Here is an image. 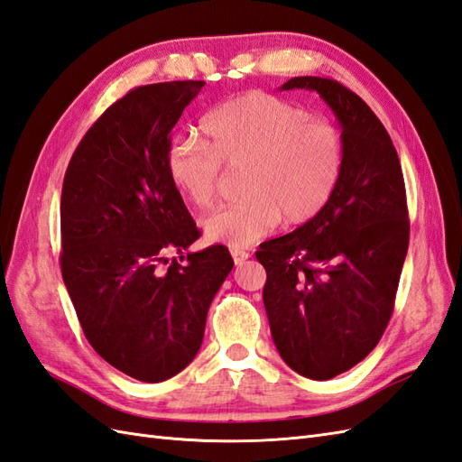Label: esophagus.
<instances>
[{
	"label": "esophagus",
	"mask_w": 462,
	"mask_h": 462,
	"mask_svg": "<svg viewBox=\"0 0 462 462\" xmlns=\"http://www.w3.org/2000/svg\"><path fill=\"white\" fill-rule=\"evenodd\" d=\"M230 254H232V257H234V262H236V265H240V263H244L247 257H250L252 254L247 252V250H242V247H232L230 250Z\"/></svg>",
	"instance_id": "obj_1"
}]
</instances>
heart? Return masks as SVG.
Instances as JSON below:
<instances>
[{
	"label": "heart",
	"mask_w": 462,
	"mask_h": 462,
	"mask_svg": "<svg viewBox=\"0 0 462 462\" xmlns=\"http://www.w3.org/2000/svg\"><path fill=\"white\" fill-rule=\"evenodd\" d=\"M205 140L171 138L165 168L187 203L205 208L215 199L220 163L245 165L240 200L220 205L200 222L208 240L242 247L273 230L281 218L302 224L332 199L344 170L337 130L287 99L250 91L200 118Z\"/></svg>",
	"instance_id": "b5f03b06"
}]
</instances>
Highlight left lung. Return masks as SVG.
I'll return each instance as SVG.
<instances>
[{"instance_id":"8db88e82","label":"left lung","mask_w":462,"mask_h":462,"mask_svg":"<svg viewBox=\"0 0 462 462\" xmlns=\"http://www.w3.org/2000/svg\"><path fill=\"white\" fill-rule=\"evenodd\" d=\"M334 111L344 170L328 205L255 252L267 271L263 304L275 347L292 371L328 381L369 355L394 310L408 254L406 187L386 128L334 79L292 78Z\"/></svg>"}]
</instances>
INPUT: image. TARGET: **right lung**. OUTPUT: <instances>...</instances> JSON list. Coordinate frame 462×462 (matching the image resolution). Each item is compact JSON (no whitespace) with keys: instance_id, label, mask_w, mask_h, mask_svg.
I'll list each match as a JSON object with an SVG mask.
<instances>
[{"instance_id":"add662e5","label":"right lung","mask_w":462,"mask_h":462,"mask_svg":"<svg viewBox=\"0 0 462 462\" xmlns=\"http://www.w3.org/2000/svg\"><path fill=\"white\" fill-rule=\"evenodd\" d=\"M205 81L128 91L81 138L60 200L62 279L101 357L142 383L181 373L234 267L226 245L187 252L200 232L165 168L171 128ZM180 262L168 268L164 252Z\"/></svg>"}]
</instances>
